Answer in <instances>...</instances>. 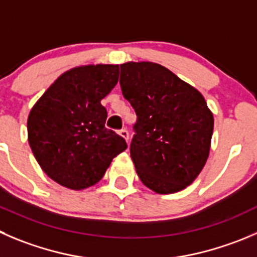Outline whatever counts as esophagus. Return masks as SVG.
Masks as SVG:
<instances>
[{
	"mask_svg": "<svg viewBox=\"0 0 257 257\" xmlns=\"http://www.w3.org/2000/svg\"><path fill=\"white\" fill-rule=\"evenodd\" d=\"M118 134L122 136V138L124 139V140L127 141V143H128V139H130V134H128V131H127L126 128H122V130H119Z\"/></svg>",
	"mask_w": 257,
	"mask_h": 257,
	"instance_id": "1",
	"label": "esophagus"
}]
</instances>
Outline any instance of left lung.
Masks as SVG:
<instances>
[{"label": "left lung", "instance_id": "8db88e82", "mask_svg": "<svg viewBox=\"0 0 257 257\" xmlns=\"http://www.w3.org/2000/svg\"><path fill=\"white\" fill-rule=\"evenodd\" d=\"M119 67L122 94L138 116L130 154L139 178L159 194L184 189L209 155L214 119L206 99L160 64Z\"/></svg>", "mask_w": 257, "mask_h": 257}]
</instances>
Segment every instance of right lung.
<instances>
[{
  "mask_svg": "<svg viewBox=\"0 0 257 257\" xmlns=\"http://www.w3.org/2000/svg\"><path fill=\"white\" fill-rule=\"evenodd\" d=\"M118 73L112 64L73 68L31 108L29 144L44 173L58 184L74 190L92 187L127 149L124 139L104 126L107 111L101 104Z\"/></svg>",
  "mask_w": 257,
  "mask_h": 257,
  "instance_id": "add662e5",
  "label": "right lung"
}]
</instances>
